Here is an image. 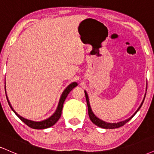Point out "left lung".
Instances as JSON below:
<instances>
[{"instance_id":"8db88e82","label":"left lung","mask_w":154,"mask_h":154,"mask_svg":"<svg viewBox=\"0 0 154 154\" xmlns=\"http://www.w3.org/2000/svg\"><path fill=\"white\" fill-rule=\"evenodd\" d=\"M85 94L86 101H87V104H88V114H89L90 119H91V120L92 121V122H93V124H95V125H97V126H98V127H100V128H104V129H116V128H120V127H122V126H123V125H125L127 122H128L130 121V120L134 116H135V114L137 112V111H138L139 109H140V107L142 106L143 103L144 99H145V97H146V95H145L143 100V102H142V103H141L140 106L138 109H137V110L136 111V112L133 114V115L131 116V117L129 118L128 119H126V120H125V121H122V122H118V123H107V122H105L102 121V120L99 119L98 117H96V116H95V114H93V111H92V110H91V106H90L89 99H88V95L87 94V93H86V91H85Z\"/></svg>"}]
</instances>
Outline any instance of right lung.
Instances as JSON below:
<instances>
[{
	"label": "right lung",
	"instance_id": "add662e5",
	"mask_svg": "<svg viewBox=\"0 0 154 154\" xmlns=\"http://www.w3.org/2000/svg\"><path fill=\"white\" fill-rule=\"evenodd\" d=\"M77 85V82H72V84H70L69 85L68 87H67L66 89L64 90V91L63 92L62 95H61V98H60L59 106H58L56 112H55L54 114L51 116V117H49L48 119L43 120V121H41V122H37L31 121V120L26 119H24V118L22 117V116H19L17 112H15V111L14 110L13 108H12L11 106V103H10L9 100H8V97H7L6 93V95L7 100H8V104H9L11 109H12V111L15 113L16 115L18 116L19 119L22 120L23 122H24V124H26V125H27L28 127H29V128L40 130V129H45V128H50V127L53 126V125H55V124L57 122L58 120L59 119L60 117H61V112H62L63 105V103H64L65 99H66V98L67 97V95H68L69 93V92L71 91L74 88H75ZM5 89H6V85H5Z\"/></svg>",
	"mask_w": 154,
	"mask_h": 154
}]
</instances>
